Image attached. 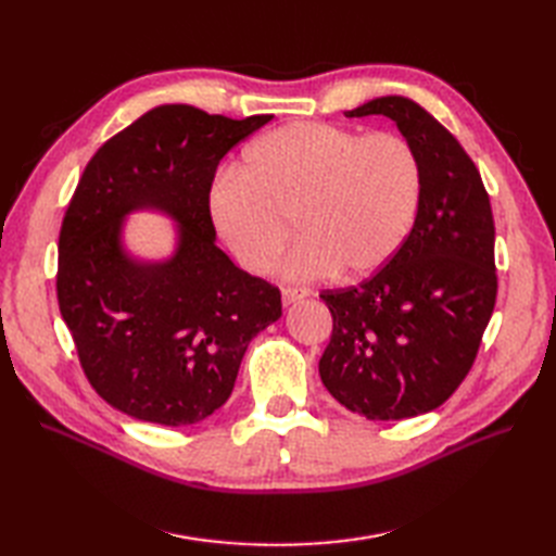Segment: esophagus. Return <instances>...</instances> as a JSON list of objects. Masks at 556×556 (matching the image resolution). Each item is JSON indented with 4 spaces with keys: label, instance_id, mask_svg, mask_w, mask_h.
<instances>
[{
    "label": "esophagus",
    "instance_id": "obj_1",
    "mask_svg": "<svg viewBox=\"0 0 556 556\" xmlns=\"http://www.w3.org/2000/svg\"><path fill=\"white\" fill-rule=\"evenodd\" d=\"M306 296H308V292L304 288H294V285H288V288H282V304L285 306H290V304H294V301H301V299H306Z\"/></svg>",
    "mask_w": 556,
    "mask_h": 556
}]
</instances>
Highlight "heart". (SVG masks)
Masks as SVG:
<instances>
[{
	"label": "heart",
	"mask_w": 556,
	"mask_h": 556,
	"mask_svg": "<svg viewBox=\"0 0 556 556\" xmlns=\"http://www.w3.org/2000/svg\"><path fill=\"white\" fill-rule=\"evenodd\" d=\"M417 150L399 134L362 137L325 123H290L245 150L208 192L211 220L250 274L274 271L292 223L304 237L294 278L374 276L408 241L422 204Z\"/></svg>",
	"instance_id": "obj_1"
}]
</instances>
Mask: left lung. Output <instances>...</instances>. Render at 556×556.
<instances>
[{
    "label": "left lung",
    "mask_w": 556,
    "mask_h": 556,
    "mask_svg": "<svg viewBox=\"0 0 556 556\" xmlns=\"http://www.w3.org/2000/svg\"><path fill=\"white\" fill-rule=\"evenodd\" d=\"M345 115L392 117L422 162L425 190L390 264L357 288L319 294L333 317L319 378L362 417H415L457 392L494 313L490 194L459 141L413 99L378 97Z\"/></svg>",
    "instance_id": "obj_1"
}]
</instances>
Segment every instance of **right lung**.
Segmentation results:
<instances>
[{"instance_id": "obj_1", "label": "right lung", "mask_w": 556, "mask_h": 556, "mask_svg": "<svg viewBox=\"0 0 556 556\" xmlns=\"http://www.w3.org/2000/svg\"><path fill=\"white\" fill-rule=\"evenodd\" d=\"M271 117L157 106L99 148L76 185L60 229L58 304L92 390L129 417L206 419L229 399L252 336L282 315L276 285L215 245L208 213L217 164ZM137 207L181 225L172 261L126 257L119 225Z\"/></svg>"}]
</instances>
